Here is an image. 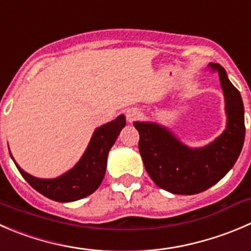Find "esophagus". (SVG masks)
<instances>
[{
	"label": "esophagus",
	"instance_id": "obj_1",
	"mask_svg": "<svg viewBox=\"0 0 251 251\" xmlns=\"http://www.w3.org/2000/svg\"><path fill=\"white\" fill-rule=\"evenodd\" d=\"M140 115H141L140 110L136 108H130L126 110V119H127L128 123H132V121H135L136 119L140 118Z\"/></svg>",
	"mask_w": 251,
	"mask_h": 251
}]
</instances>
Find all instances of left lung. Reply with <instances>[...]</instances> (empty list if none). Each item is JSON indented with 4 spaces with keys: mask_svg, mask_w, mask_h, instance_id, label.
Segmentation results:
<instances>
[{
    "mask_svg": "<svg viewBox=\"0 0 251 251\" xmlns=\"http://www.w3.org/2000/svg\"><path fill=\"white\" fill-rule=\"evenodd\" d=\"M208 66L218 72L228 116L225 132L211 145L190 150L155 124L133 123L140 133L138 150L146 172L160 189L176 195H195L220 181L237 162L244 143V105L239 91L221 65Z\"/></svg>",
    "mask_w": 251,
    "mask_h": 251,
    "instance_id": "1",
    "label": "left lung"
}]
</instances>
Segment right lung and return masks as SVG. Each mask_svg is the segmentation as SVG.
Segmentation results:
<instances>
[{"mask_svg":"<svg viewBox=\"0 0 251 251\" xmlns=\"http://www.w3.org/2000/svg\"><path fill=\"white\" fill-rule=\"evenodd\" d=\"M125 125V116L120 115L114 121L97 128L86 153L76 167L56 179L34 177L22 170L18 164L16 165L29 185L45 198L58 202L81 200L93 194L103 181L108 153Z\"/></svg>","mask_w":251,"mask_h":251,"instance_id":"1","label":"right lung"}]
</instances>
